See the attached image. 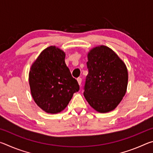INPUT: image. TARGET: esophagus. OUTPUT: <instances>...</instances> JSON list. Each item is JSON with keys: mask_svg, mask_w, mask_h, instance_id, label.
I'll return each mask as SVG.
<instances>
[{"mask_svg": "<svg viewBox=\"0 0 153 153\" xmlns=\"http://www.w3.org/2000/svg\"><path fill=\"white\" fill-rule=\"evenodd\" d=\"M77 82H78L79 85H81V84H82V79L81 77H78V78L77 79Z\"/></svg>", "mask_w": 153, "mask_h": 153, "instance_id": "1", "label": "esophagus"}]
</instances>
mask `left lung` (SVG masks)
Here are the masks:
<instances>
[{"mask_svg":"<svg viewBox=\"0 0 153 153\" xmlns=\"http://www.w3.org/2000/svg\"><path fill=\"white\" fill-rule=\"evenodd\" d=\"M88 74L84 95L96 111L107 113L115 109L125 95L128 74L125 63L107 46L92 48L88 54Z\"/></svg>","mask_w":153,"mask_h":153,"instance_id":"left-lung-1","label":"left lung"}]
</instances>
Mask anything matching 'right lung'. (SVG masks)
Masks as SVG:
<instances>
[{"mask_svg": "<svg viewBox=\"0 0 153 153\" xmlns=\"http://www.w3.org/2000/svg\"><path fill=\"white\" fill-rule=\"evenodd\" d=\"M65 54L56 46L45 49L33 63L29 74L32 97L46 113H57L69 104L79 86L67 67Z\"/></svg>", "mask_w": 153, "mask_h": 153, "instance_id": "obj_1", "label": "right lung"}]
</instances>
